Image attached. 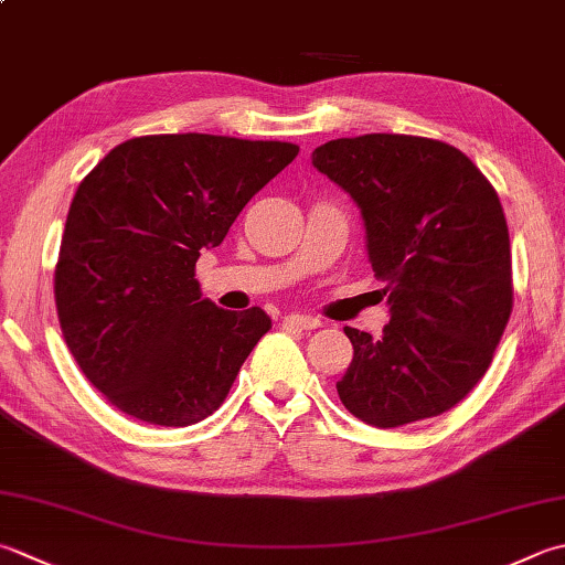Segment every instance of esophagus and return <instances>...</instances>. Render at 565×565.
Masks as SVG:
<instances>
[{"instance_id":"esophagus-1","label":"esophagus","mask_w":565,"mask_h":565,"mask_svg":"<svg viewBox=\"0 0 565 565\" xmlns=\"http://www.w3.org/2000/svg\"><path fill=\"white\" fill-rule=\"evenodd\" d=\"M286 326H291L296 330H316L323 323H320V318H313V316H303V313H289L284 318Z\"/></svg>"}]
</instances>
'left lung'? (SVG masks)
Masks as SVG:
<instances>
[{
	"instance_id": "1",
	"label": "left lung",
	"mask_w": 565,
	"mask_h": 565,
	"mask_svg": "<svg viewBox=\"0 0 565 565\" xmlns=\"http://www.w3.org/2000/svg\"><path fill=\"white\" fill-rule=\"evenodd\" d=\"M311 163L360 207L392 316L382 338L345 328L355 352L340 402L377 428L448 412L488 372L512 313L500 198L466 153L424 137L333 139Z\"/></svg>"
}]
</instances>
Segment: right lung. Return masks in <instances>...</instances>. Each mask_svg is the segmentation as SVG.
<instances>
[{"instance_id":"1","label":"right lung","mask_w":565,"mask_h":565,"mask_svg":"<svg viewBox=\"0 0 565 565\" xmlns=\"http://www.w3.org/2000/svg\"><path fill=\"white\" fill-rule=\"evenodd\" d=\"M296 153L286 141L137 137L77 185L55 308L75 362L119 412L193 426L223 404L271 318L207 301L195 262L223 245L242 207Z\"/></svg>"}]
</instances>
